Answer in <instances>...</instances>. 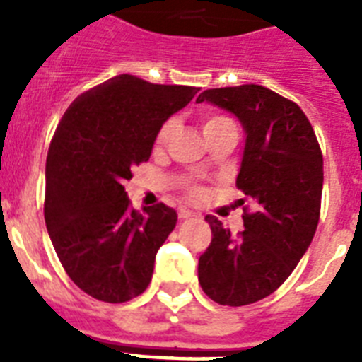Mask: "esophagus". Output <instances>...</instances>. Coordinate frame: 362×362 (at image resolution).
Wrapping results in <instances>:
<instances>
[{"instance_id":"1","label":"esophagus","mask_w":362,"mask_h":362,"mask_svg":"<svg viewBox=\"0 0 362 362\" xmlns=\"http://www.w3.org/2000/svg\"><path fill=\"white\" fill-rule=\"evenodd\" d=\"M195 216V212H192V210H186V209H182L180 212H178V218L180 220H189V218H193Z\"/></svg>"}]
</instances>
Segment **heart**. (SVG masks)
<instances>
[{"label": "heart", "instance_id": "heart-1", "mask_svg": "<svg viewBox=\"0 0 362 362\" xmlns=\"http://www.w3.org/2000/svg\"><path fill=\"white\" fill-rule=\"evenodd\" d=\"M226 122H231V120H227V118H223V116H212V118H206L203 124V131L212 129V127H216V125L226 124ZM173 131H175V120L165 122V124L161 125V129H159V135H158L159 144H163L165 141H169V136L173 135Z\"/></svg>", "mask_w": 362, "mask_h": 362}]
</instances>
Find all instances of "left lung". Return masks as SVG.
I'll list each match as a JSON object with an SVG mask.
<instances>
[{
  "label": "left lung",
  "instance_id": "1",
  "mask_svg": "<svg viewBox=\"0 0 362 362\" xmlns=\"http://www.w3.org/2000/svg\"><path fill=\"white\" fill-rule=\"evenodd\" d=\"M237 116L244 129L238 189L253 201L233 237L214 216L199 257V284L214 303L244 306L269 297L303 259L320 221L323 156L297 103L257 84L214 88L197 98Z\"/></svg>",
  "mask_w": 362,
  "mask_h": 362
}]
</instances>
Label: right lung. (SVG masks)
<instances>
[{"label":"right lung","mask_w":362,"mask_h":362,"mask_svg":"<svg viewBox=\"0 0 362 362\" xmlns=\"http://www.w3.org/2000/svg\"><path fill=\"white\" fill-rule=\"evenodd\" d=\"M195 93L118 75L78 95L59 120L47 156L45 221L65 272L90 297L127 303L152 280L178 216L163 203L131 210L124 182Z\"/></svg>","instance_id":"right-lung-1"}]
</instances>
